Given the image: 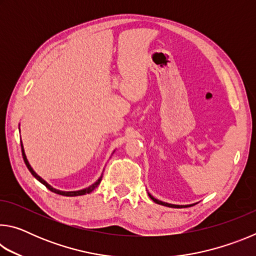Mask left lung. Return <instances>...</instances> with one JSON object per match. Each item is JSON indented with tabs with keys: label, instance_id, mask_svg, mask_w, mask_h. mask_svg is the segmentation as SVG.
<instances>
[{
	"label": "left lung",
	"instance_id": "1",
	"mask_svg": "<svg viewBox=\"0 0 256 256\" xmlns=\"http://www.w3.org/2000/svg\"><path fill=\"white\" fill-rule=\"evenodd\" d=\"M149 196H150L151 200H152V201H154V202H156V203H158V204L166 206H170V208H183V206H175V204H170V203H164V202H162V201H159V200H157V198H154L152 196H151V194H149Z\"/></svg>",
	"mask_w": 256,
	"mask_h": 256
}]
</instances>
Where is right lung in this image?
<instances>
[{"mask_svg":"<svg viewBox=\"0 0 256 256\" xmlns=\"http://www.w3.org/2000/svg\"><path fill=\"white\" fill-rule=\"evenodd\" d=\"M21 151H22V157H24V160L26 166H27V168L29 170V172H32V176L34 177V178H37L38 180L40 182V183L44 184L47 188H48L50 190H52V192H54V193H56V194H60V196H84V194H88V193H90V192H92V190H94V188H96L99 184H100L102 176L99 177V178H98V180L96 182V183H94L92 185H90L89 188H84V190H73V192H64V190H56V188H52V186H50V184H47L46 182L42 178V177L38 176V175L36 174V172H34V170L32 168V166H30L29 162H28L27 157H26V154H24V146H22V144H21Z\"/></svg>","mask_w":256,"mask_h":256,"instance_id":"add662e5","label":"right lung"}]
</instances>
